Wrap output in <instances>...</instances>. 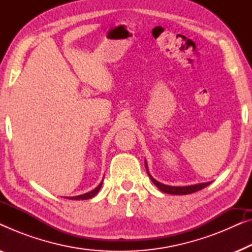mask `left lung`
I'll use <instances>...</instances> for the list:
<instances>
[{"instance_id": "1", "label": "left lung", "mask_w": 252, "mask_h": 252, "mask_svg": "<svg viewBox=\"0 0 252 252\" xmlns=\"http://www.w3.org/2000/svg\"><path fill=\"white\" fill-rule=\"evenodd\" d=\"M146 168H147L148 175H149V178L151 179V181H153L154 184L157 186L159 190H161L163 192H166V194H172V195L192 194V192L198 191V190H201V189H203V188L208 187V186L211 184V182H204V184H197V185H191V186H184V187H174V186H166V185L160 184V182H158L157 180H155V179L151 177L150 173H149V170H148L147 161H146Z\"/></svg>"}]
</instances>
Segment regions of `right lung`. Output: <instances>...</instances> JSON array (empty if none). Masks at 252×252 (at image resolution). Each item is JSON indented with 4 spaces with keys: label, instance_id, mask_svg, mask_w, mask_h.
Instances as JSON below:
<instances>
[{
    "label": "right lung",
    "instance_id": "add662e5",
    "mask_svg": "<svg viewBox=\"0 0 252 252\" xmlns=\"http://www.w3.org/2000/svg\"><path fill=\"white\" fill-rule=\"evenodd\" d=\"M101 187H102V182H101V184H99L95 189H93L92 191L86 192V194H84V195L73 196V197H66V198H70V199H89V198L94 197V196H95L96 194H97V192L99 191V189H101Z\"/></svg>",
    "mask_w": 252,
    "mask_h": 252
}]
</instances>
